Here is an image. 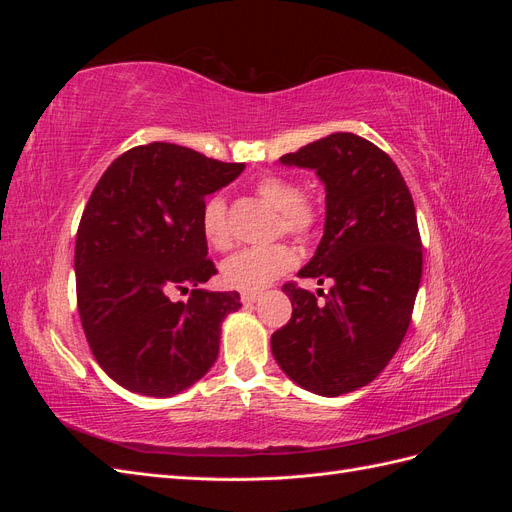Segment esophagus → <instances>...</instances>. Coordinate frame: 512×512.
<instances>
[{
    "instance_id": "1",
    "label": "esophagus",
    "mask_w": 512,
    "mask_h": 512,
    "mask_svg": "<svg viewBox=\"0 0 512 512\" xmlns=\"http://www.w3.org/2000/svg\"><path fill=\"white\" fill-rule=\"evenodd\" d=\"M260 299V294L258 292H252V290H247V292H241V301L243 303H247V305H252V303H256Z\"/></svg>"
}]
</instances>
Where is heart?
<instances>
[{
  "instance_id": "1",
  "label": "heart",
  "mask_w": 512,
  "mask_h": 512,
  "mask_svg": "<svg viewBox=\"0 0 512 512\" xmlns=\"http://www.w3.org/2000/svg\"><path fill=\"white\" fill-rule=\"evenodd\" d=\"M256 194L269 207L280 211V226H277V230H284L288 235L301 239L314 230L318 220L316 207L309 200L301 198L299 185L294 181L277 175L262 177L256 183ZM200 228H203L207 243L215 247V250H226L230 245L232 235L226 215V203L220 196L207 200L203 215H200ZM292 262V250L282 243L269 247H247V250L237 252L224 262L222 277L230 288L260 290L271 284L275 277L288 271Z\"/></svg>"
}]
</instances>
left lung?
<instances>
[{
    "label": "left lung",
    "instance_id": "8db88e82",
    "mask_svg": "<svg viewBox=\"0 0 512 512\" xmlns=\"http://www.w3.org/2000/svg\"><path fill=\"white\" fill-rule=\"evenodd\" d=\"M314 170L324 185V232L299 277L331 288L286 284L292 318L271 352L301 389L339 397L374 380L404 342L421 284L423 250L408 185L382 149L335 132L280 158Z\"/></svg>",
    "mask_w": 512,
    "mask_h": 512
}]
</instances>
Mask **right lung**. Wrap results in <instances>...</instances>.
Listing matches in <instances>:
<instances>
[{"instance_id": "obj_1", "label": "right lung", "mask_w": 512, "mask_h": 512, "mask_svg": "<svg viewBox=\"0 0 512 512\" xmlns=\"http://www.w3.org/2000/svg\"><path fill=\"white\" fill-rule=\"evenodd\" d=\"M243 168L149 143L119 156L91 192L76 232V301L91 352L123 389L173 397L218 359L222 322L241 299L200 288L218 273L200 215ZM188 287V302L169 301Z\"/></svg>"}]
</instances>
